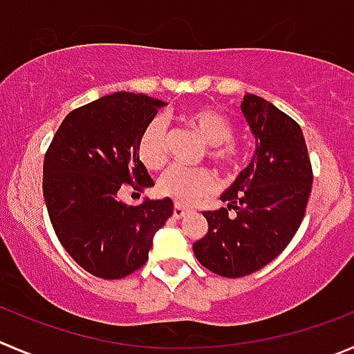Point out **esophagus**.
Returning a JSON list of instances; mask_svg holds the SVG:
<instances>
[{
	"instance_id": "obj_1",
	"label": "esophagus",
	"mask_w": 354,
	"mask_h": 354,
	"mask_svg": "<svg viewBox=\"0 0 354 354\" xmlns=\"http://www.w3.org/2000/svg\"><path fill=\"white\" fill-rule=\"evenodd\" d=\"M191 214H193V210H191V208L180 207V205H175L174 207V217L175 218H184Z\"/></svg>"
}]
</instances>
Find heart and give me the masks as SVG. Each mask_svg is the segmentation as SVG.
Here are the masks:
<instances>
[{
	"label": "heart",
	"mask_w": 354,
	"mask_h": 354,
	"mask_svg": "<svg viewBox=\"0 0 354 354\" xmlns=\"http://www.w3.org/2000/svg\"><path fill=\"white\" fill-rule=\"evenodd\" d=\"M186 121L208 142V154L224 170H234L241 163V151L231 140L230 121L208 106H196L186 111ZM137 156L149 170H158L167 161V124L156 116L147 121L137 139ZM217 177L208 168H189L174 165L158 180V193L177 205H191L198 198L212 193Z\"/></svg>",
	"instance_id": "1"
}]
</instances>
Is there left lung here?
<instances>
[{
  "instance_id": "left-lung-1",
  "label": "left lung",
  "mask_w": 354,
  "mask_h": 354,
  "mask_svg": "<svg viewBox=\"0 0 354 354\" xmlns=\"http://www.w3.org/2000/svg\"><path fill=\"white\" fill-rule=\"evenodd\" d=\"M241 113L255 153L221 200L227 208L203 212L208 233L193 245L201 266L225 278L252 274L285 250L304 218L313 168L302 130L288 114L247 93ZM237 214L229 217V210Z\"/></svg>"
}]
</instances>
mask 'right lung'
I'll return each instance as SVG.
<instances>
[{
	"instance_id": "add662e5",
	"label": "right lung",
	"mask_w": 354,
	"mask_h": 354,
	"mask_svg": "<svg viewBox=\"0 0 354 354\" xmlns=\"http://www.w3.org/2000/svg\"><path fill=\"white\" fill-rule=\"evenodd\" d=\"M165 102L116 92L71 111L43 163V196L57 238L85 271L120 280L142 268L153 238L174 214L170 198L132 207L123 184L154 186L137 156V139Z\"/></svg>"
}]
</instances>
